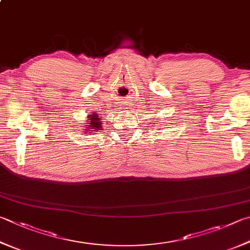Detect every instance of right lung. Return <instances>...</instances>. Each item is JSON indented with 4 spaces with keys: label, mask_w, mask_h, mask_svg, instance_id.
Listing matches in <instances>:
<instances>
[{
    "label": "right lung",
    "mask_w": 250,
    "mask_h": 250,
    "mask_svg": "<svg viewBox=\"0 0 250 250\" xmlns=\"http://www.w3.org/2000/svg\"><path fill=\"white\" fill-rule=\"evenodd\" d=\"M88 116H89L88 120H90L87 122L89 130L93 131V132L94 131H96L97 132L99 129L102 130V122H101V119L97 117V115H88ZM86 133H88V132H86Z\"/></svg>",
    "instance_id": "right-lung-1"
}]
</instances>
